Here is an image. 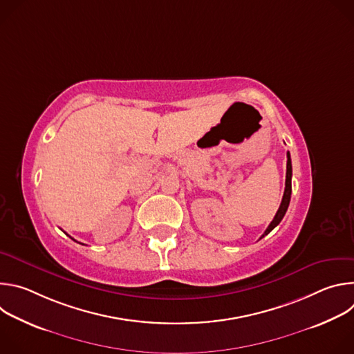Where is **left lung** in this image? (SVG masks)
Listing matches in <instances>:
<instances>
[{"label": "left lung", "mask_w": 354, "mask_h": 354, "mask_svg": "<svg viewBox=\"0 0 354 354\" xmlns=\"http://www.w3.org/2000/svg\"><path fill=\"white\" fill-rule=\"evenodd\" d=\"M291 175H292V169H291V158H290V153H287V172H286V189H284V194L281 198V205L273 218V221L269 224V227L266 228V231L263 232V235L261 238H263L265 235H268L274 227H277L280 224V221L283 220L288 205H290V198H291Z\"/></svg>", "instance_id": "1"}]
</instances>
